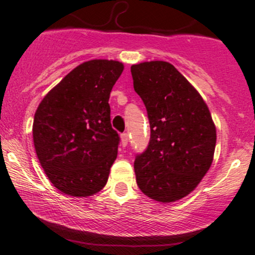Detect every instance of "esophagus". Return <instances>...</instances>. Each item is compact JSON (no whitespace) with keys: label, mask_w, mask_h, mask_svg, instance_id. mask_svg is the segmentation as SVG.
<instances>
[{"label":"esophagus","mask_w":255,"mask_h":255,"mask_svg":"<svg viewBox=\"0 0 255 255\" xmlns=\"http://www.w3.org/2000/svg\"><path fill=\"white\" fill-rule=\"evenodd\" d=\"M128 141H129V137H128V134L127 133H124L121 135V142H122V146H127Z\"/></svg>","instance_id":"1"}]
</instances>
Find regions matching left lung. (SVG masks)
I'll return each mask as SVG.
<instances>
[{
    "label": "left lung",
    "instance_id": "8db88e82",
    "mask_svg": "<svg viewBox=\"0 0 255 255\" xmlns=\"http://www.w3.org/2000/svg\"><path fill=\"white\" fill-rule=\"evenodd\" d=\"M134 90L150 121L147 148L134 162L140 191L159 203L192 193L212 164L216 126L194 86L165 61L130 67Z\"/></svg>",
    "mask_w": 255,
    "mask_h": 255
}]
</instances>
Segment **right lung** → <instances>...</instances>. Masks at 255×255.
Returning <instances> with one entry per match:
<instances>
[{
	"mask_svg": "<svg viewBox=\"0 0 255 255\" xmlns=\"http://www.w3.org/2000/svg\"><path fill=\"white\" fill-rule=\"evenodd\" d=\"M124 63L91 60L46 93L34 114L33 144L50 182L71 197H90L107 184L120 137L109 97Z\"/></svg>",
	"mask_w": 255,
	"mask_h": 255,
	"instance_id": "1",
	"label": "right lung"
}]
</instances>
